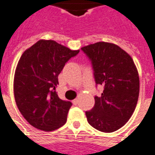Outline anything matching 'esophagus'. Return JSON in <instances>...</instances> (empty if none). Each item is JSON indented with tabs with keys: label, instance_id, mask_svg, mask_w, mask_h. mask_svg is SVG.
Returning <instances> with one entry per match:
<instances>
[{
	"label": "esophagus",
	"instance_id": "esophagus-1",
	"mask_svg": "<svg viewBox=\"0 0 155 155\" xmlns=\"http://www.w3.org/2000/svg\"><path fill=\"white\" fill-rule=\"evenodd\" d=\"M72 103H73V104H75V105H77V104H79V99H75L73 100V101H72Z\"/></svg>",
	"mask_w": 155,
	"mask_h": 155
}]
</instances>
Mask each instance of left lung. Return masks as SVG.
I'll return each instance as SVG.
<instances>
[{"mask_svg":"<svg viewBox=\"0 0 155 155\" xmlns=\"http://www.w3.org/2000/svg\"><path fill=\"white\" fill-rule=\"evenodd\" d=\"M91 60L96 84L104 86L95 106L86 111L87 122L96 130L110 133L130 119L139 95V76L134 60L118 45L97 42L81 48Z\"/></svg>","mask_w":155,"mask_h":155,"instance_id":"left-lung-1","label":"left lung"}]
</instances>
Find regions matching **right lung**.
Wrapping results in <instances>:
<instances>
[{
	"mask_svg": "<svg viewBox=\"0 0 155 155\" xmlns=\"http://www.w3.org/2000/svg\"><path fill=\"white\" fill-rule=\"evenodd\" d=\"M79 51L55 41L40 40L20 58L13 80L15 101L24 118L36 129L51 131L66 123L71 103L58 96V75Z\"/></svg>",
	"mask_w": 155,
	"mask_h": 155,
	"instance_id": "1",
	"label": "right lung"
}]
</instances>
